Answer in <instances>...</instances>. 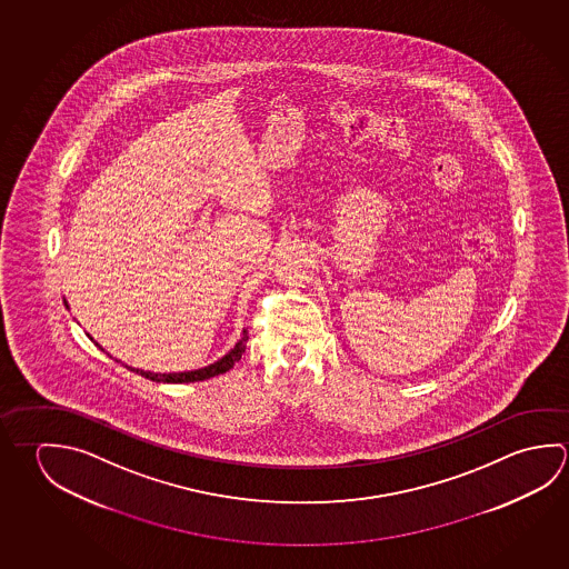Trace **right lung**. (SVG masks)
Masks as SVG:
<instances>
[{
	"label": "right lung",
	"instance_id": "1",
	"mask_svg": "<svg viewBox=\"0 0 569 569\" xmlns=\"http://www.w3.org/2000/svg\"><path fill=\"white\" fill-rule=\"evenodd\" d=\"M63 303H66V308L70 309L66 299H63ZM248 339H250L248 338V331L243 329L240 341H238L223 358L213 361V363L206 366V368L191 369V371H178V373H153V371H143V369L138 368L130 369L131 371H136V373H140L141 378H148L151 379V381H160V383H193V381H203V379H210L213 378V376H220V373L230 371V369L240 361L241 353L246 351ZM96 346L103 351L100 343H96ZM126 368H128V366H126Z\"/></svg>",
	"mask_w": 569,
	"mask_h": 569
}]
</instances>
